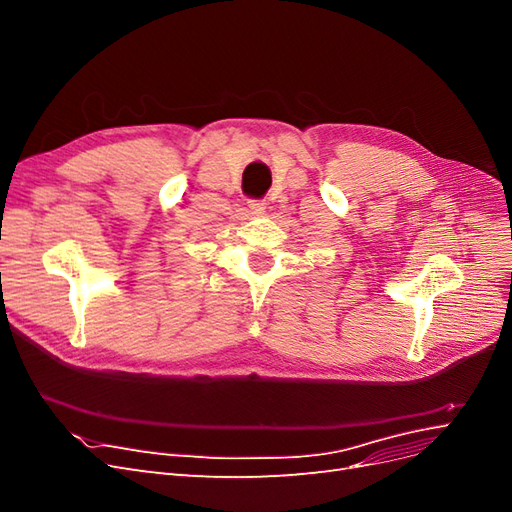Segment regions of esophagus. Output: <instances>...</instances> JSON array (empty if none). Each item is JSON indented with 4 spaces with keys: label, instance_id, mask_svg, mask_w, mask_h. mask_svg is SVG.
I'll return each mask as SVG.
<instances>
[{
    "label": "esophagus",
    "instance_id": "1",
    "mask_svg": "<svg viewBox=\"0 0 512 512\" xmlns=\"http://www.w3.org/2000/svg\"><path fill=\"white\" fill-rule=\"evenodd\" d=\"M247 207H250V213L262 215L267 209V203H265V200H250V205H247Z\"/></svg>",
    "mask_w": 512,
    "mask_h": 512
}]
</instances>
